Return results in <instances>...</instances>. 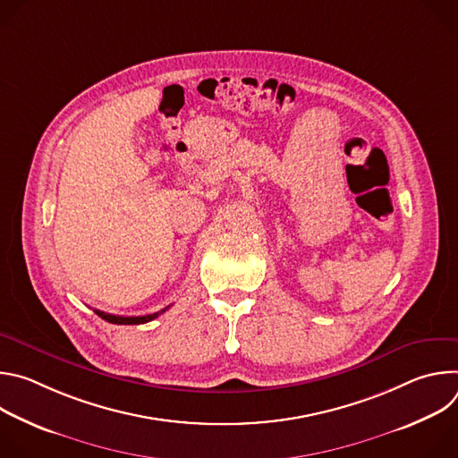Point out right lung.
Returning <instances> with one entry per match:
<instances>
[{"instance_id":"right-lung-1","label":"right lung","mask_w":458,"mask_h":458,"mask_svg":"<svg viewBox=\"0 0 458 458\" xmlns=\"http://www.w3.org/2000/svg\"><path fill=\"white\" fill-rule=\"evenodd\" d=\"M170 306L156 311V313H150V315H141V317H121V315H112V313H105V311H99V310H94L101 318H105L106 322H112V324H145V322H150L154 320L156 317H159L163 311H166Z\"/></svg>"}]
</instances>
